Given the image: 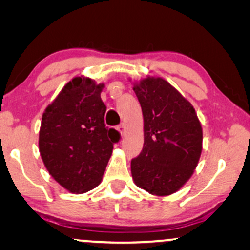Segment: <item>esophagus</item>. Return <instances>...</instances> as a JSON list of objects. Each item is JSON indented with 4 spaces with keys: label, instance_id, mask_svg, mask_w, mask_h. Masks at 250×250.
Returning <instances> with one entry per match:
<instances>
[{
    "label": "esophagus",
    "instance_id": "1",
    "mask_svg": "<svg viewBox=\"0 0 250 250\" xmlns=\"http://www.w3.org/2000/svg\"><path fill=\"white\" fill-rule=\"evenodd\" d=\"M125 124H124V123H122V124L121 125H118V127H117V129H118V132L119 133H121V134L123 135V134H124V133H125Z\"/></svg>",
    "mask_w": 250,
    "mask_h": 250
}]
</instances>
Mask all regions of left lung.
I'll use <instances>...</instances> for the list:
<instances>
[{"mask_svg":"<svg viewBox=\"0 0 250 250\" xmlns=\"http://www.w3.org/2000/svg\"><path fill=\"white\" fill-rule=\"evenodd\" d=\"M145 121L142 151L131 162L136 186L156 196L176 192L193 174L203 149L196 111L168 82L148 77L133 87Z\"/></svg>","mask_w":250,"mask_h":250,"instance_id":"left-lung-1","label":"left lung"}]
</instances>
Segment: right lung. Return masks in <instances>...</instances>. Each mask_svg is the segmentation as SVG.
Returning <instances> with one entry per match:
<instances>
[{"instance_id":"right-lung-1","label":"right lung","mask_w":250,"mask_h":250,"mask_svg":"<svg viewBox=\"0 0 250 250\" xmlns=\"http://www.w3.org/2000/svg\"><path fill=\"white\" fill-rule=\"evenodd\" d=\"M104 85L75 77L44 111L40 129L41 157L51 176L73 193L101 182L114 145L121 140L104 124Z\"/></svg>"}]
</instances>
